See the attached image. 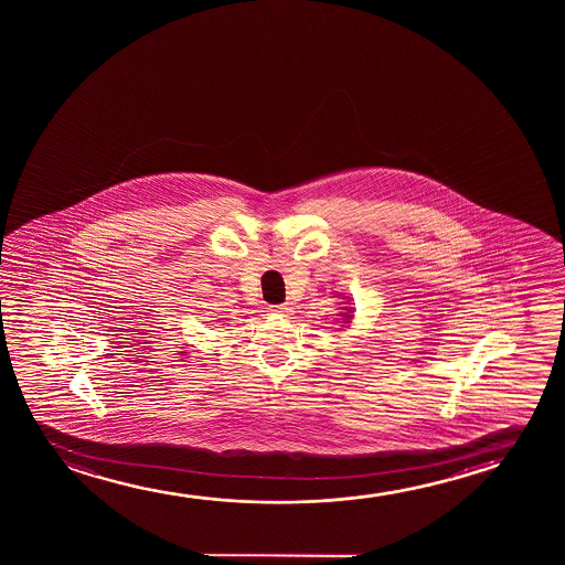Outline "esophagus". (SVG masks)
I'll return each mask as SVG.
<instances>
[{"label": "esophagus", "mask_w": 565, "mask_h": 565, "mask_svg": "<svg viewBox=\"0 0 565 565\" xmlns=\"http://www.w3.org/2000/svg\"><path fill=\"white\" fill-rule=\"evenodd\" d=\"M270 312H274V315H281V317H287V315L291 312V309H289L287 305H271Z\"/></svg>", "instance_id": "esophagus-1"}]
</instances>
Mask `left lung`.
Here are the masks:
<instances>
[{"label": "left lung", "mask_w": 565, "mask_h": 565, "mask_svg": "<svg viewBox=\"0 0 565 565\" xmlns=\"http://www.w3.org/2000/svg\"><path fill=\"white\" fill-rule=\"evenodd\" d=\"M349 318H351V317H345V320H349Z\"/></svg>", "instance_id": "1"}]
</instances>
